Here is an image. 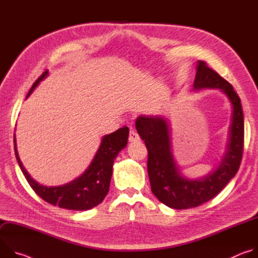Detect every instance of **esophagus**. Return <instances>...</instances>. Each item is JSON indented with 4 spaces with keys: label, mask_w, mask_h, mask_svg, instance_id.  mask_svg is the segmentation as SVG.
<instances>
[{
    "label": "esophagus",
    "mask_w": 258,
    "mask_h": 258,
    "mask_svg": "<svg viewBox=\"0 0 258 258\" xmlns=\"http://www.w3.org/2000/svg\"><path fill=\"white\" fill-rule=\"evenodd\" d=\"M140 140V136L138 135V133L135 130H131L130 131V136H128V141L130 142H137Z\"/></svg>",
    "instance_id": "obj_1"
}]
</instances>
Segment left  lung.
Segmentation results:
<instances>
[{
	"label": "left lung",
	"instance_id": "1",
	"mask_svg": "<svg viewBox=\"0 0 258 258\" xmlns=\"http://www.w3.org/2000/svg\"><path fill=\"white\" fill-rule=\"evenodd\" d=\"M194 91L219 89L232 104V116L226 152L217 167L203 177L183 176L171 151L170 126L164 116H144L136 120V128L148 150V169L152 193L166 206L188 209L199 206L222 191L236 175L244 146V116L241 100L230 83L199 60Z\"/></svg>",
	"mask_w": 258,
	"mask_h": 258
}]
</instances>
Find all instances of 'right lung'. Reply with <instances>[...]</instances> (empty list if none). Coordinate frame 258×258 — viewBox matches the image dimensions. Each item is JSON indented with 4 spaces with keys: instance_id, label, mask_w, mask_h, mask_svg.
Masks as SVG:
<instances>
[{
    "instance_id": "add662e5",
    "label": "right lung",
    "mask_w": 258,
    "mask_h": 258,
    "mask_svg": "<svg viewBox=\"0 0 258 258\" xmlns=\"http://www.w3.org/2000/svg\"><path fill=\"white\" fill-rule=\"evenodd\" d=\"M48 75L49 71L46 70L35 81L29 90L26 99L30 96L40 82L48 77ZM128 133V127L123 126L114 133L104 136L94 159L86 171L78 178L62 186H43L30 176L19 158L16 145V136L14 134L15 156L29 186L46 202L64 209L78 211L88 210L99 205L106 197L112 176V166L114 160L118 153L125 148Z\"/></svg>"
}]
</instances>
